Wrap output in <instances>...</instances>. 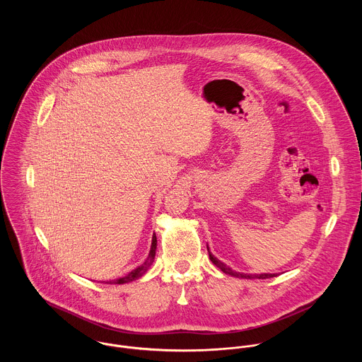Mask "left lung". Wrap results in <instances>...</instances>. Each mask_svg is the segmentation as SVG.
<instances>
[{
  "label": "left lung",
  "mask_w": 362,
  "mask_h": 362,
  "mask_svg": "<svg viewBox=\"0 0 362 362\" xmlns=\"http://www.w3.org/2000/svg\"><path fill=\"white\" fill-rule=\"evenodd\" d=\"M207 251H209V248H207ZM209 258L210 260L221 270V272H224L226 274H230V276H234V277H241V279H269V277H274V276H277V274H272V273H262V274H248V273H240V272H235V270H233V269H230L228 266H226L221 260H218L217 258H214L211 254H210V251H209Z\"/></svg>",
  "instance_id": "8db88e82"
}]
</instances>
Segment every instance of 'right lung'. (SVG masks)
I'll return each mask as SVG.
<instances>
[{
  "label": "right lung",
  "mask_w": 362,
  "mask_h": 362,
  "mask_svg": "<svg viewBox=\"0 0 362 362\" xmlns=\"http://www.w3.org/2000/svg\"><path fill=\"white\" fill-rule=\"evenodd\" d=\"M156 248H157V238H156V235L153 234L151 252H149L146 260H145L141 266H138L136 269H134L132 272H129L128 274H125L124 277H119V279H117V280H110V281H105V283H107V284H124V283H129V281H134V280L142 277V276L148 272V269L151 267V264L155 262Z\"/></svg>",
  "instance_id": "add662e5"
}]
</instances>
